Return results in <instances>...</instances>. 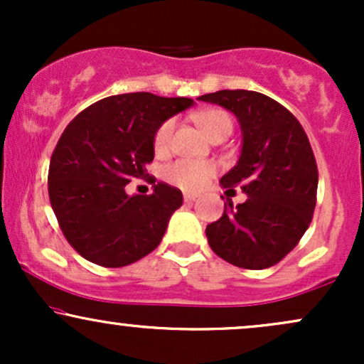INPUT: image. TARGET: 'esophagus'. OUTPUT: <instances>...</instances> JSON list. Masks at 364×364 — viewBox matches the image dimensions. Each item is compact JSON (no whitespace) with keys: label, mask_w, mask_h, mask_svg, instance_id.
I'll return each instance as SVG.
<instances>
[{"label":"esophagus","mask_w":364,"mask_h":364,"mask_svg":"<svg viewBox=\"0 0 364 364\" xmlns=\"http://www.w3.org/2000/svg\"><path fill=\"white\" fill-rule=\"evenodd\" d=\"M198 198V193H185V202H195V200Z\"/></svg>","instance_id":"obj_1"}]
</instances>
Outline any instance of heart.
<instances>
[{
    "instance_id": "heart-1",
    "label": "heart",
    "mask_w": 364,
    "mask_h": 364,
    "mask_svg": "<svg viewBox=\"0 0 364 364\" xmlns=\"http://www.w3.org/2000/svg\"><path fill=\"white\" fill-rule=\"evenodd\" d=\"M200 128L205 132L207 136L212 140L219 139V136H229L232 133L231 116L223 109H207L196 114ZM174 128H176V121L166 119L161 127L157 128L156 135H154V149L159 154L168 152L173 141ZM217 173V166L210 161H191V159H179V161L169 164L164 169V178L169 183L176 185L183 190H200L208 183L214 174Z\"/></svg>"
}]
</instances>
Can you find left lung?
Here are the masks:
<instances>
[{
    "instance_id": "1",
    "label": "left lung",
    "mask_w": 364,
    "mask_h": 364,
    "mask_svg": "<svg viewBox=\"0 0 364 364\" xmlns=\"http://www.w3.org/2000/svg\"><path fill=\"white\" fill-rule=\"evenodd\" d=\"M198 101L219 104L240 119V161L220 183L248 195L236 207L228 202L223 217L207 225L208 245L241 269H269L299 243L313 219L318 168L310 140L289 109L260 92L219 90Z\"/></svg>"
}]
</instances>
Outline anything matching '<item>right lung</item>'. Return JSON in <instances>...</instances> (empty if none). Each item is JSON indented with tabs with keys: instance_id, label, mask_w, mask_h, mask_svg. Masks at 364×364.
<instances>
[{
	"instance_id": "1",
	"label": "right lung",
	"mask_w": 364,
	"mask_h": 364,
	"mask_svg": "<svg viewBox=\"0 0 364 364\" xmlns=\"http://www.w3.org/2000/svg\"><path fill=\"white\" fill-rule=\"evenodd\" d=\"M188 97L150 92L111 95L78 112L61 133L49 162V202L66 241L101 267H124L157 248L183 195L168 183L150 195L124 186L147 174L154 135Z\"/></svg>"
}]
</instances>
